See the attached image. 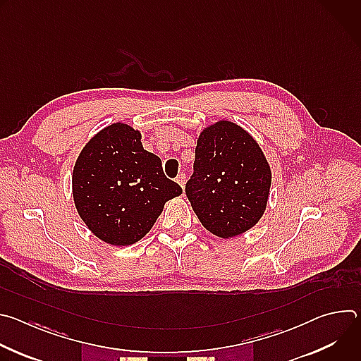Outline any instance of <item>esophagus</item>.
<instances>
[{
    "label": "esophagus",
    "instance_id": "1",
    "mask_svg": "<svg viewBox=\"0 0 361 361\" xmlns=\"http://www.w3.org/2000/svg\"><path fill=\"white\" fill-rule=\"evenodd\" d=\"M176 181L181 185V188H184V185H185V174H180V176H177Z\"/></svg>",
    "mask_w": 361,
    "mask_h": 361
}]
</instances>
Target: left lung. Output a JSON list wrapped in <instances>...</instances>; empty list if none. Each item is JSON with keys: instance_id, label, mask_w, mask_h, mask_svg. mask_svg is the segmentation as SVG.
<instances>
[{"instance_id": "left-lung-1", "label": "left lung", "mask_w": 361, "mask_h": 361, "mask_svg": "<svg viewBox=\"0 0 361 361\" xmlns=\"http://www.w3.org/2000/svg\"><path fill=\"white\" fill-rule=\"evenodd\" d=\"M194 173L185 194L201 224L230 238L264 214L271 171L260 145L231 121L205 128L197 141Z\"/></svg>"}]
</instances>
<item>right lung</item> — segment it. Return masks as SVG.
I'll return each instance as SVG.
<instances>
[{"mask_svg":"<svg viewBox=\"0 0 361 361\" xmlns=\"http://www.w3.org/2000/svg\"><path fill=\"white\" fill-rule=\"evenodd\" d=\"M181 187L167 178L160 157L142 148L141 134L116 123L95 134L73 171L80 217L102 241L130 245L157 221L164 204Z\"/></svg>","mask_w":361,"mask_h":361,"instance_id":"right-lung-1","label":"right lung"}]
</instances>
